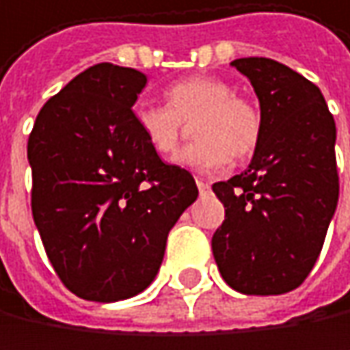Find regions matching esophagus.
<instances>
[{"label":"esophagus","mask_w":350,"mask_h":350,"mask_svg":"<svg viewBox=\"0 0 350 350\" xmlns=\"http://www.w3.org/2000/svg\"><path fill=\"white\" fill-rule=\"evenodd\" d=\"M196 183H198V189H200V191H202V193H204V191H208V189H210V183H208V181H206V179H204V177H200V175H198V177H196Z\"/></svg>","instance_id":"1"}]
</instances>
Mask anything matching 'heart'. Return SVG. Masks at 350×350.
<instances>
[{
    "label": "heart",
    "instance_id": "heart-1",
    "mask_svg": "<svg viewBox=\"0 0 350 350\" xmlns=\"http://www.w3.org/2000/svg\"><path fill=\"white\" fill-rule=\"evenodd\" d=\"M193 124L198 140L175 161L193 169H218L234 159H247L259 144L261 113L253 101L234 95L216 77L196 75L167 89V105L144 103L134 109V122L146 144L163 159L173 157Z\"/></svg>",
    "mask_w": 350,
    "mask_h": 350
}]
</instances>
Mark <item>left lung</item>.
Returning <instances> with one entry per match:
<instances>
[{
    "label": "left lung",
    "instance_id": "obj_1",
    "mask_svg": "<svg viewBox=\"0 0 350 350\" xmlns=\"http://www.w3.org/2000/svg\"><path fill=\"white\" fill-rule=\"evenodd\" d=\"M230 65L259 97L261 136L249 167L212 185L226 210L212 253L232 289L279 295L308 277L336 212V126L322 91L293 69L262 57Z\"/></svg>",
    "mask_w": 350,
    "mask_h": 350
}]
</instances>
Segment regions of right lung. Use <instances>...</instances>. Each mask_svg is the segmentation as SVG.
I'll return each mask as SVG.
<instances>
[{"label": "right lung", "mask_w": 350, "mask_h": 350, "mask_svg": "<svg viewBox=\"0 0 350 350\" xmlns=\"http://www.w3.org/2000/svg\"><path fill=\"white\" fill-rule=\"evenodd\" d=\"M146 75L99 63L51 97L28 138L32 216L61 281L89 301L144 291L198 200L189 171L146 144L132 105Z\"/></svg>", "instance_id": "obj_1"}]
</instances>
